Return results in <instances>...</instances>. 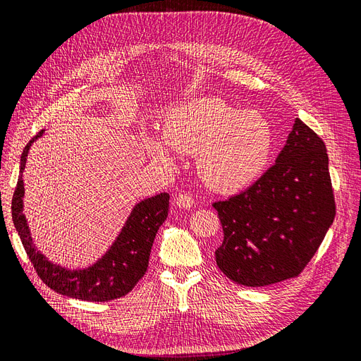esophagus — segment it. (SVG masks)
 <instances>
[{
  "label": "esophagus",
  "instance_id": "1",
  "mask_svg": "<svg viewBox=\"0 0 361 361\" xmlns=\"http://www.w3.org/2000/svg\"><path fill=\"white\" fill-rule=\"evenodd\" d=\"M174 204L180 207V209H190V207H192L194 204V200L188 194H179L176 195V199H174Z\"/></svg>",
  "mask_w": 361,
  "mask_h": 361
}]
</instances>
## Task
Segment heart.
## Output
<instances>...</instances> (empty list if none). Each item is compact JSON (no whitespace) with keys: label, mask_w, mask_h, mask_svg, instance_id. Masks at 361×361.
<instances>
[{"label":"heart","mask_w":361,"mask_h":361,"mask_svg":"<svg viewBox=\"0 0 361 361\" xmlns=\"http://www.w3.org/2000/svg\"><path fill=\"white\" fill-rule=\"evenodd\" d=\"M162 138L145 140L147 154L166 166L178 154L195 155V170L207 187L232 194L253 185L274 152V129L259 111L244 110L220 97L179 104L164 116Z\"/></svg>","instance_id":"heart-1"}]
</instances>
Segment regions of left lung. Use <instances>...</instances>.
Returning <instances> with one entry per match:
<instances>
[{"mask_svg": "<svg viewBox=\"0 0 361 361\" xmlns=\"http://www.w3.org/2000/svg\"><path fill=\"white\" fill-rule=\"evenodd\" d=\"M214 207L224 232L215 259L228 279L259 288L297 277L336 215L324 141L295 118L274 166Z\"/></svg>", "mask_w": 361, "mask_h": 361, "instance_id": "1", "label": "left lung"}]
</instances>
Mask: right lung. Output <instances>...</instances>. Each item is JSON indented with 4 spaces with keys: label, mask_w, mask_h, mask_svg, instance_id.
Instances as JSON below:
<instances>
[{
    "label": "right lung",
    "mask_w": 361,
    "mask_h": 361,
    "mask_svg": "<svg viewBox=\"0 0 361 361\" xmlns=\"http://www.w3.org/2000/svg\"><path fill=\"white\" fill-rule=\"evenodd\" d=\"M43 134H45V129H42L35 138L30 140L20 155L19 178L12 200L13 224L31 264L35 265L43 283L64 297L97 302L122 298L133 290L138 280L146 274L152 244H154L158 228L169 215L170 195L161 192L138 202L130 209L113 244L93 264L73 269L61 267L37 250L24 214L25 188L23 173L25 170L30 147Z\"/></svg>",
    "instance_id": "right-lung-1"
}]
</instances>
